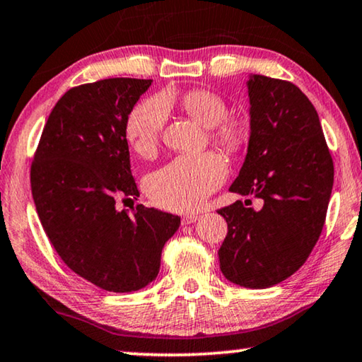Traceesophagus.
Returning a JSON list of instances; mask_svg holds the SVG:
<instances>
[{
    "label": "esophagus",
    "instance_id": "esophagus-1",
    "mask_svg": "<svg viewBox=\"0 0 362 362\" xmlns=\"http://www.w3.org/2000/svg\"><path fill=\"white\" fill-rule=\"evenodd\" d=\"M198 219V214H185L182 218V224L183 226H187V224H192V223H195V221Z\"/></svg>",
    "mask_w": 362,
    "mask_h": 362
}]
</instances>
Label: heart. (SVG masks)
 <instances>
[{
    "label": "heart",
    "mask_w": 362,
    "mask_h": 362,
    "mask_svg": "<svg viewBox=\"0 0 362 362\" xmlns=\"http://www.w3.org/2000/svg\"><path fill=\"white\" fill-rule=\"evenodd\" d=\"M182 109L208 128L209 141L228 153H240L249 143V128L240 118L229 117V105L218 93L193 89L180 97ZM167 120L165 104L154 97L136 104L125 122V138L134 153L151 158L158 153ZM228 175V167L216 153L180 156L151 174L144 187L159 206L187 211L199 206Z\"/></svg>",
    "instance_id": "1"
}]
</instances>
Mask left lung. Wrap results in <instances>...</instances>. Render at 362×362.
Masks as SVG:
<instances>
[{
  "label": "left lung",
  "instance_id": "8db88e82",
  "mask_svg": "<svg viewBox=\"0 0 362 362\" xmlns=\"http://www.w3.org/2000/svg\"><path fill=\"white\" fill-rule=\"evenodd\" d=\"M249 97V153L229 190L255 195L263 206L235 202L218 209L228 223L218 255L230 283L263 289L298 272L319 240L333 159L315 107L298 86L255 74Z\"/></svg>",
  "mask_w": 362,
  "mask_h": 362
}]
</instances>
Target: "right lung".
<instances>
[{"instance_id":"obj_1","label":"right lung","mask_w":362,"mask_h":362,"mask_svg":"<svg viewBox=\"0 0 362 362\" xmlns=\"http://www.w3.org/2000/svg\"><path fill=\"white\" fill-rule=\"evenodd\" d=\"M153 81L110 78L71 88L43 127L30 165L42 228L69 269L112 293L156 279L179 216L117 202L139 197L125 138L128 113Z\"/></svg>"}]
</instances>
